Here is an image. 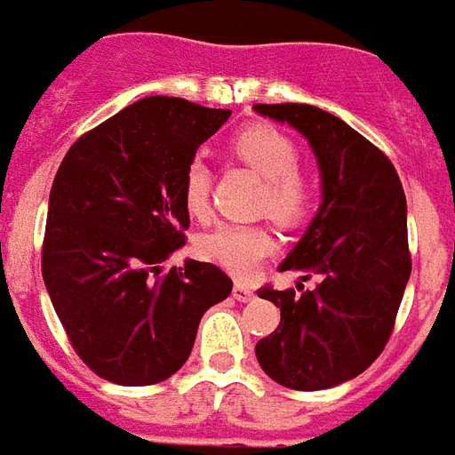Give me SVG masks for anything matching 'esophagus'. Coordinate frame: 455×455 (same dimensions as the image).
<instances>
[{"mask_svg": "<svg viewBox=\"0 0 455 455\" xmlns=\"http://www.w3.org/2000/svg\"><path fill=\"white\" fill-rule=\"evenodd\" d=\"M233 296L237 299V301H252L254 299V289L252 286H247V284H237L233 286Z\"/></svg>", "mask_w": 455, "mask_h": 455, "instance_id": "esophagus-1", "label": "esophagus"}]
</instances>
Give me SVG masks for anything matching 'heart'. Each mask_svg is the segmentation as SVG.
<instances>
[{"label": "heart", "mask_w": 455, "mask_h": 455, "mask_svg": "<svg viewBox=\"0 0 455 455\" xmlns=\"http://www.w3.org/2000/svg\"><path fill=\"white\" fill-rule=\"evenodd\" d=\"M230 154L264 179L259 208L279 222H299L311 201L314 186L299 161L294 140L272 124H252L230 140ZM212 171L196 156L183 171V203L193 215H205L211 208ZM274 252L272 233L262 225L225 222L201 240V254L235 276H252Z\"/></svg>", "instance_id": "1"}]
</instances>
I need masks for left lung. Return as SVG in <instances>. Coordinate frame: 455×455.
I'll use <instances>...</instances> for the list:
<instances>
[{"instance_id": "1", "label": "left lung", "mask_w": 455, "mask_h": 455, "mask_svg": "<svg viewBox=\"0 0 455 455\" xmlns=\"http://www.w3.org/2000/svg\"><path fill=\"white\" fill-rule=\"evenodd\" d=\"M254 109L304 134L323 181L321 208L279 267L322 282L314 292L299 282L301 295L272 286L257 291L282 321L254 353L284 387H336L365 372L392 336L411 274L407 198L392 161L336 115L299 102Z\"/></svg>"}]
</instances>
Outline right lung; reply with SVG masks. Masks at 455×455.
I'll use <instances>...</instances> for the list:
<instances>
[{
    "label": "right lung",
    "instance_id": "1",
    "mask_svg": "<svg viewBox=\"0 0 455 455\" xmlns=\"http://www.w3.org/2000/svg\"><path fill=\"white\" fill-rule=\"evenodd\" d=\"M228 117L151 95L83 134L60 161L41 272L70 346L102 379L164 382L191 355L203 314L233 291L211 262L161 274L191 222L183 171Z\"/></svg>",
    "mask_w": 455,
    "mask_h": 455
}]
</instances>
